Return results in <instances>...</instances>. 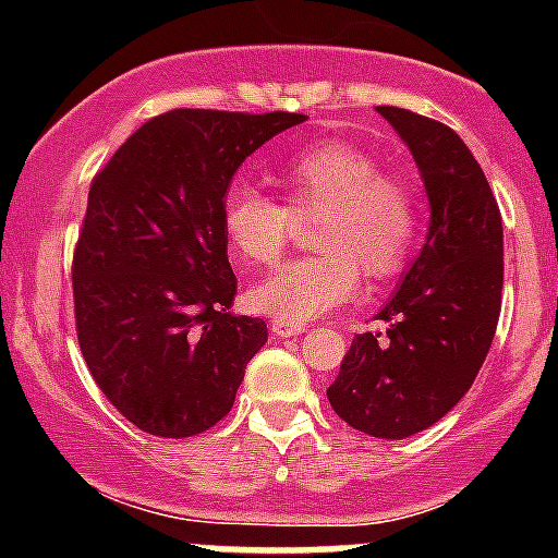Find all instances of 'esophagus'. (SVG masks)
Segmentation results:
<instances>
[{
    "mask_svg": "<svg viewBox=\"0 0 558 558\" xmlns=\"http://www.w3.org/2000/svg\"><path fill=\"white\" fill-rule=\"evenodd\" d=\"M269 326H272V331L278 337H296L307 329L305 324H296V320H286V318H272V324Z\"/></svg>",
    "mask_w": 558,
    "mask_h": 558,
    "instance_id": "1",
    "label": "esophagus"
}]
</instances>
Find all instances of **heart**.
Returning a JSON list of instances; mask_svg holds the SVG:
<instances>
[{"mask_svg":"<svg viewBox=\"0 0 558 558\" xmlns=\"http://www.w3.org/2000/svg\"><path fill=\"white\" fill-rule=\"evenodd\" d=\"M283 202L251 185H232L221 205L229 253L247 267L286 251L294 218L320 216L313 229L318 253L291 258L247 291L256 313L311 320L353 300L362 272L388 280L404 269L421 234V202L413 185L384 174L367 150L348 143H315L286 156L275 170Z\"/></svg>","mask_w":558,"mask_h":558,"instance_id":"heart-1","label":"heart"}]
</instances>
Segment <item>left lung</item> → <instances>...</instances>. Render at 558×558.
<instances>
[{"label": "left lung", "mask_w": 558, "mask_h": 558, "mask_svg": "<svg viewBox=\"0 0 558 558\" xmlns=\"http://www.w3.org/2000/svg\"><path fill=\"white\" fill-rule=\"evenodd\" d=\"M378 112L413 150L432 223L424 251L378 313L388 329L353 337L326 393L353 429L402 440L440 421L486 362L502 307V216L451 126L402 107Z\"/></svg>", "instance_id": "obj_1"}]
</instances>
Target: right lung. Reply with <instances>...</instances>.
I'll return each mask as SVG.
<instances>
[{
	"label": "right lung",
	"instance_id": "1",
	"mask_svg": "<svg viewBox=\"0 0 558 558\" xmlns=\"http://www.w3.org/2000/svg\"><path fill=\"white\" fill-rule=\"evenodd\" d=\"M300 112L170 110L94 174L72 253L75 331L112 408L156 437H194L232 410L267 324L232 315L221 205L258 145Z\"/></svg>",
	"mask_w": 558,
	"mask_h": 558
}]
</instances>
